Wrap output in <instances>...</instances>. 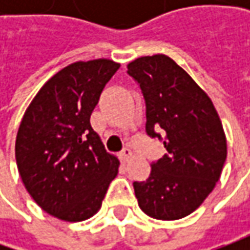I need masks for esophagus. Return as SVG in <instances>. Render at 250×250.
I'll use <instances>...</instances> for the list:
<instances>
[{
	"label": "esophagus",
	"instance_id": "34e87169",
	"mask_svg": "<svg viewBox=\"0 0 250 250\" xmlns=\"http://www.w3.org/2000/svg\"><path fill=\"white\" fill-rule=\"evenodd\" d=\"M130 156H132V151H130V149H128V147H125V149L120 153V157L124 163H126V161L130 159Z\"/></svg>",
	"mask_w": 250,
	"mask_h": 250
}]
</instances>
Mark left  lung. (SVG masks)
<instances>
[{
	"mask_svg": "<svg viewBox=\"0 0 250 250\" xmlns=\"http://www.w3.org/2000/svg\"><path fill=\"white\" fill-rule=\"evenodd\" d=\"M146 104V133L167 153L153 161L146 181L133 182L139 207L157 220L190 214L216 187L227 140L216 108L175 61L157 54L128 65Z\"/></svg>",
	"mask_w": 250,
	"mask_h": 250,
	"instance_id": "left-lung-1",
	"label": "left lung"
}]
</instances>
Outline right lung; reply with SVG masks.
Returning a JSON list of instances; mask_svg holds the SVG:
<instances>
[{
	"mask_svg": "<svg viewBox=\"0 0 250 250\" xmlns=\"http://www.w3.org/2000/svg\"><path fill=\"white\" fill-rule=\"evenodd\" d=\"M120 63L73 62L55 73L24 112L15 156L24 188L48 214L83 221L96 214L118 159L108 154L90 125L104 86Z\"/></svg>",
	"mask_w": 250,
	"mask_h": 250,
	"instance_id": "obj_1",
	"label": "right lung"
}]
</instances>
